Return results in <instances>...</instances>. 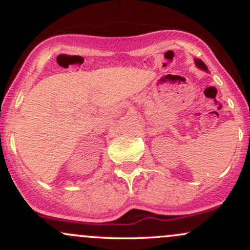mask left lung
Returning <instances> with one entry per match:
<instances>
[{"label": "left lung", "instance_id": "obj_1", "mask_svg": "<svg viewBox=\"0 0 250 250\" xmlns=\"http://www.w3.org/2000/svg\"><path fill=\"white\" fill-rule=\"evenodd\" d=\"M195 64H196V67H197V68H200V69H202V70H206V71H208V68H207V65L205 64V62H203L202 60L195 59Z\"/></svg>", "mask_w": 250, "mask_h": 250}]
</instances>
